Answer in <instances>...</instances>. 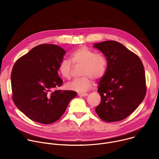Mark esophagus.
Masks as SVG:
<instances>
[{
	"mask_svg": "<svg viewBox=\"0 0 159 159\" xmlns=\"http://www.w3.org/2000/svg\"><path fill=\"white\" fill-rule=\"evenodd\" d=\"M78 95L80 97H86L88 94L87 93H84V94H78Z\"/></svg>",
	"mask_w": 159,
	"mask_h": 159,
	"instance_id": "obj_1",
	"label": "esophagus"
}]
</instances>
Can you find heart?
I'll return each mask as SVG.
<instances>
[{
    "mask_svg": "<svg viewBox=\"0 0 159 159\" xmlns=\"http://www.w3.org/2000/svg\"><path fill=\"white\" fill-rule=\"evenodd\" d=\"M70 60H63L59 64L58 70L65 79L72 77L74 66H82L81 78L76 79L66 85L67 89L74 91L84 93L93 85L91 79L95 80L102 78L106 71L107 60L105 56L87 48L82 47L74 51L70 55Z\"/></svg>",
    "mask_w": 159,
    "mask_h": 159,
    "instance_id": "b5f03b06",
    "label": "heart"
}]
</instances>
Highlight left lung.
I'll return each instance as SVG.
<instances>
[{
	"label": "left lung",
	"instance_id": "left-lung-1",
	"mask_svg": "<svg viewBox=\"0 0 159 159\" xmlns=\"http://www.w3.org/2000/svg\"><path fill=\"white\" fill-rule=\"evenodd\" d=\"M105 55L107 65L98 92L101 102L96 107L99 117L106 122L123 120L145 98L147 87L143 65L140 58L116 41L94 44Z\"/></svg>",
	"mask_w": 159,
	"mask_h": 159
}]
</instances>
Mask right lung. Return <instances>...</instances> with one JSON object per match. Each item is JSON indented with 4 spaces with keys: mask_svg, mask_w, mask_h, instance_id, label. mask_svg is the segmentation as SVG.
Instances as JSON below:
<instances>
[{
    "mask_svg": "<svg viewBox=\"0 0 159 159\" xmlns=\"http://www.w3.org/2000/svg\"><path fill=\"white\" fill-rule=\"evenodd\" d=\"M65 51L53 44H41L19 58L11 79L12 100L30 120L42 124L57 121L77 93L55 89L62 85L58 66Z\"/></svg>",
    "mask_w": 159,
    "mask_h": 159,
    "instance_id": "right-lung-1",
    "label": "right lung"
}]
</instances>
